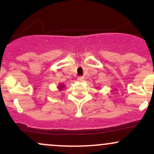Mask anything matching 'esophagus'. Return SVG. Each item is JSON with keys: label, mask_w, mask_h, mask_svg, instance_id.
<instances>
[{"label": "esophagus", "mask_w": 154, "mask_h": 154, "mask_svg": "<svg viewBox=\"0 0 154 154\" xmlns=\"http://www.w3.org/2000/svg\"><path fill=\"white\" fill-rule=\"evenodd\" d=\"M77 80H78L79 82H83V81L85 80V77H82V76H79V77H77Z\"/></svg>", "instance_id": "34e87169"}]
</instances>
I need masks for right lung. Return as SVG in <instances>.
Listing matches in <instances>:
<instances>
[{"label":"right lung","instance_id":"right-lung-1","mask_svg":"<svg viewBox=\"0 0 154 154\" xmlns=\"http://www.w3.org/2000/svg\"><path fill=\"white\" fill-rule=\"evenodd\" d=\"M63 85H59V90H60V91H61V90H62L63 89Z\"/></svg>","mask_w":154,"mask_h":154}]
</instances>
